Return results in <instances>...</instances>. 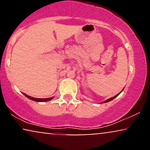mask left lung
<instances>
[{
	"label": "left lung",
	"mask_w": 150,
	"mask_h": 150,
	"mask_svg": "<svg viewBox=\"0 0 150 150\" xmlns=\"http://www.w3.org/2000/svg\"><path fill=\"white\" fill-rule=\"evenodd\" d=\"M120 93H119V94H120ZM119 94H117V95H116L115 96H114V97H112V98H110V99H108L107 100H106V101H105V102H104V103H106V102H109V101H110V100H113V99H114V98H115L117 97V96H119Z\"/></svg>",
	"instance_id": "obj_1"
}]
</instances>
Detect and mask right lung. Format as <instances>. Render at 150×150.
I'll return each mask as SVG.
<instances>
[{
    "label": "right lung",
    "mask_w": 150,
    "mask_h": 150,
    "mask_svg": "<svg viewBox=\"0 0 150 150\" xmlns=\"http://www.w3.org/2000/svg\"><path fill=\"white\" fill-rule=\"evenodd\" d=\"M24 95L26 96V97H27L28 98H29V99L32 100H34V101L35 102H47V101H49V100H52V98H33L31 96H29L28 95H26V94L24 93Z\"/></svg>",
    "instance_id": "1"
}]
</instances>
